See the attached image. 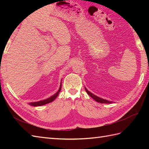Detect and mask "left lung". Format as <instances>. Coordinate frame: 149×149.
I'll use <instances>...</instances> for the list:
<instances>
[{
    "label": "left lung",
    "mask_w": 149,
    "mask_h": 149,
    "mask_svg": "<svg viewBox=\"0 0 149 149\" xmlns=\"http://www.w3.org/2000/svg\"><path fill=\"white\" fill-rule=\"evenodd\" d=\"M84 88H85V90H86L87 93L88 94V95H90L91 98H92V99H93L97 102H100V103H102V104H112L113 102H112V101H109V100H107L106 99H102V98L95 95L94 94L91 93L90 91H88L86 87H84Z\"/></svg>",
    "instance_id": "left-lung-1"
}]
</instances>
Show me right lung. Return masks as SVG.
<instances>
[{
    "label": "right lung",
    "instance_id": "add662e5",
    "mask_svg": "<svg viewBox=\"0 0 149 149\" xmlns=\"http://www.w3.org/2000/svg\"><path fill=\"white\" fill-rule=\"evenodd\" d=\"M61 82H62V80L61 81V84H60V86H59V88L58 91H57V92L54 94L53 95H52L51 97H50L49 98H47V99H44L43 100H40V101H38V102H29V104L30 106H34V107H36V106H43V105H45V104H47L48 103H50L52 102V101L54 100L56 97H58V95L59 93V91H61Z\"/></svg>",
    "mask_w": 149,
    "mask_h": 149
}]
</instances>
